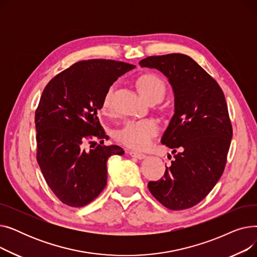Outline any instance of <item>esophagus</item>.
Listing matches in <instances>:
<instances>
[{"label": "esophagus", "instance_id": "34e87169", "mask_svg": "<svg viewBox=\"0 0 257 257\" xmlns=\"http://www.w3.org/2000/svg\"><path fill=\"white\" fill-rule=\"evenodd\" d=\"M129 155L134 157V158H138V159H144L146 157V154L141 153V152H137V151H129Z\"/></svg>", "mask_w": 257, "mask_h": 257}]
</instances>
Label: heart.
Listing matches in <instances>:
<instances>
[{
	"mask_svg": "<svg viewBox=\"0 0 257 257\" xmlns=\"http://www.w3.org/2000/svg\"><path fill=\"white\" fill-rule=\"evenodd\" d=\"M138 86L142 96L150 103H156L164 98L167 91L164 80L154 74L142 76L138 81ZM113 87H108L103 101L102 110L111 109V96ZM159 131L158 123L153 118L129 119L115 132V139L118 143L136 150H144L149 147L154 137Z\"/></svg>",
	"mask_w": 257,
	"mask_h": 257,
	"instance_id": "1",
	"label": "heart"
}]
</instances>
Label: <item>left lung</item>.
<instances>
[{
	"mask_svg": "<svg viewBox=\"0 0 257 257\" xmlns=\"http://www.w3.org/2000/svg\"><path fill=\"white\" fill-rule=\"evenodd\" d=\"M141 66L164 73L175 94V113L161 143L173 149L163 178L150 181L154 198L172 210L203 200L224 172L232 125L224 92L206 71L184 54L149 56ZM171 156V155H169Z\"/></svg>",
	"mask_w": 257,
	"mask_h": 257,
	"instance_id": "8db88e82",
	"label": "left lung"
}]
</instances>
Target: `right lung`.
<instances>
[{"mask_svg":"<svg viewBox=\"0 0 257 257\" xmlns=\"http://www.w3.org/2000/svg\"><path fill=\"white\" fill-rule=\"evenodd\" d=\"M136 65L110 59L74 63L45 87L35 110L36 159L44 177L62 203L82 207L107 184V159L123 155L118 146H101L89 152L85 141L107 136L98 110L114 81Z\"/></svg>","mask_w":257,"mask_h":257,"instance_id":"right-lung-1","label":"right lung"}]
</instances>
